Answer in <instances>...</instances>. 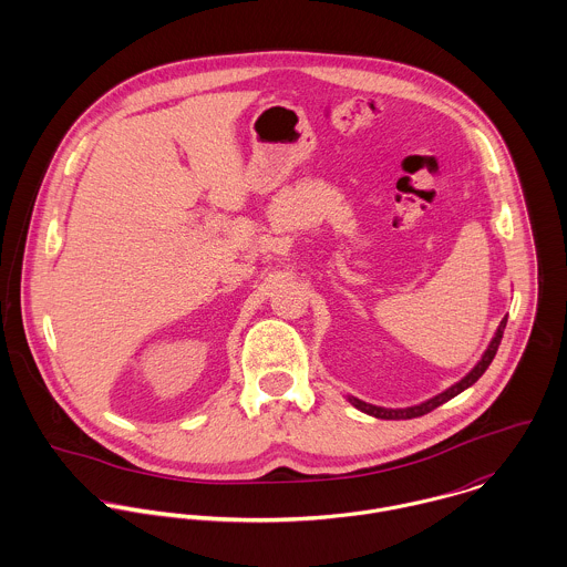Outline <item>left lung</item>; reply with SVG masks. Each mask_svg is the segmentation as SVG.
Instances as JSON below:
<instances>
[{
  "mask_svg": "<svg viewBox=\"0 0 567 567\" xmlns=\"http://www.w3.org/2000/svg\"><path fill=\"white\" fill-rule=\"evenodd\" d=\"M504 327H506V319H502V323L497 324V331H495V336L491 338V342H488L483 358L478 360V364H476L461 382H456L454 386H450L447 391L439 393L436 398H432V400H427V402H423V404L408 405V408H382V405L367 404V402H362V400H358V398H351V395H349V402H351V405H355L358 410H362V412H367V414H371V416H375V419H414V416L427 414L430 410L445 404L447 400L456 398L458 393H463L465 389H470L472 384L478 382V378L485 373L486 369H488V364L493 362L495 353H497V347H499V342H502Z\"/></svg>",
  "mask_w": 567,
  "mask_h": 567,
  "instance_id": "1",
  "label": "left lung"
}]
</instances>
